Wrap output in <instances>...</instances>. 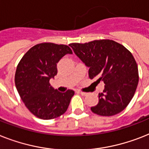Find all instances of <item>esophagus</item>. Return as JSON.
<instances>
[{
	"instance_id": "obj_1",
	"label": "esophagus",
	"mask_w": 149,
	"mask_h": 149,
	"mask_svg": "<svg viewBox=\"0 0 149 149\" xmlns=\"http://www.w3.org/2000/svg\"><path fill=\"white\" fill-rule=\"evenodd\" d=\"M77 93H80L82 95H87V93H84V92H81V91H77Z\"/></svg>"
}]
</instances>
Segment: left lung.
I'll list each match as a JSON object with an SVG mask.
<instances>
[{
	"label": "left lung",
	"instance_id": "left-lung-1",
	"mask_svg": "<svg viewBox=\"0 0 149 149\" xmlns=\"http://www.w3.org/2000/svg\"><path fill=\"white\" fill-rule=\"evenodd\" d=\"M75 54L89 67V77L103 81L105 88L99 93V102L92 112L112 116L126 108L139 83L138 66L131 52L112 40L70 44Z\"/></svg>",
	"mask_w": 149,
	"mask_h": 149
}]
</instances>
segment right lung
Segmentation results:
<instances>
[{
  "instance_id": "obj_1",
  "label": "right lung",
  "mask_w": 149,
  "mask_h": 149,
  "mask_svg": "<svg viewBox=\"0 0 149 149\" xmlns=\"http://www.w3.org/2000/svg\"><path fill=\"white\" fill-rule=\"evenodd\" d=\"M72 54L66 45L42 43L24 54L15 72V85L29 111L41 119L57 118L66 112L74 91L60 93L49 84L57 74V63L66 54Z\"/></svg>"
}]
</instances>
